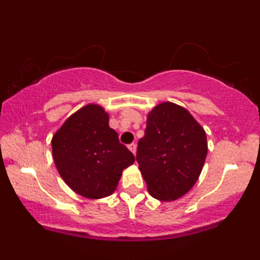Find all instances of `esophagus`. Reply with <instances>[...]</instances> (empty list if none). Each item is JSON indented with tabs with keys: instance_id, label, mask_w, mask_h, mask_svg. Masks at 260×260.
Returning <instances> with one entry per match:
<instances>
[{
	"instance_id": "1",
	"label": "esophagus",
	"mask_w": 260,
	"mask_h": 260,
	"mask_svg": "<svg viewBox=\"0 0 260 260\" xmlns=\"http://www.w3.org/2000/svg\"><path fill=\"white\" fill-rule=\"evenodd\" d=\"M128 149H129L131 151H132L133 154H136V150H137V147H136V144H134V143H132V144H129L128 145Z\"/></svg>"
}]
</instances>
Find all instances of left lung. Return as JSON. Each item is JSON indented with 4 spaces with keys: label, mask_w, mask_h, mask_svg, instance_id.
<instances>
[{
    "label": "left lung",
    "mask_w": 260,
    "mask_h": 260,
    "mask_svg": "<svg viewBox=\"0 0 260 260\" xmlns=\"http://www.w3.org/2000/svg\"><path fill=\"white\" fill-rule=\"evenodd\" d=\"M208 154L207 134L188 110L165 101L147 116L137 161L151 197L172 202L198 181Z\"/></svg>",
    "instance_id": "1"
}]
</instances>
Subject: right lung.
<instances>
[{
  "label": "right lung",
  "mask_w": 260,
  "mask_h": 260,
  "mask_svg": "<svg viewBox=\"0 0 260 260\" xmlns=\"http://www.w3.org/2000/svg\"><path fill=\"white\" fill-rule=\"evenodd\" d=\"M52 156L67 186L89 199L111 196L122 171L134 162V155L121 144L109 126L103 106L88 104L76 111L53 134Z\"/></svg>",
  "instance_id": "1"
}]
</instances>
